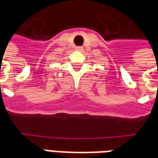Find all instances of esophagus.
I'll list each match as a JSON object with an SVG mask.
<instances>
[{"label": "esophagus", "instance_id": "1", "mask_svg": "<svg viewBox=\"0 0 158 158\" xmlns=\"http://www.w3.org/2000/svg\"><path fill=\"white\" fill-rule=\"evenodd\" d=\"M75 50L76 51H79V52H82L83 50H84V48H83L82 46H76Z\"/></svg>", "mask_w": 158, "mask_h": 158}]
</instances>
